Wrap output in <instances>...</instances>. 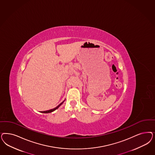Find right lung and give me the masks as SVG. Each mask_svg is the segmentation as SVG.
I'll use <instances>...</instances> for the list:
<instances>
[{"label":"right lung","instance_id":"1","mask_svg":"<svg viewBox=\"0 0 155 155\" xmlns=\"http://www.w3.org/2000/svg\"><path fill=\"white\" fill-rule=\"evenodd\" d=\"M64 101H63L62 103H61L59 105H58V106H57L56 108H54V109H52V110H45V111H41L40 112H42V113H45V114H47V113H50V112H53V111H54L55 110H56V109H58L59 107H60V105H61L62 104H63V103L64 102Z\"/></svg>","mask_w":155,"mask_h":155}]
</instances>
